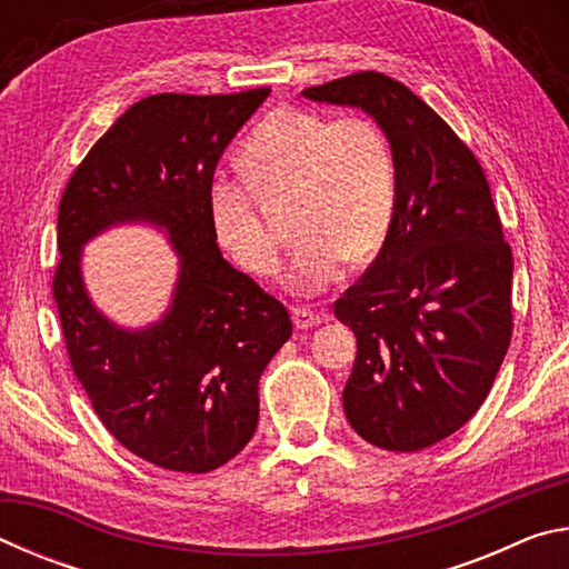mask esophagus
<instances>
[{
  "mask_svg": "<svg viewBox=\"0 0 569 569\" xmlns=\"http://www.w3.org/2000/svg\"><path fill=\"white\" fill-rule=\"evenodd\" d=\"M323 321H329V313L326 311H316L311 306H296L293 308V323L296 329H313Z\"/></svg>",
  "mask_w": 569,
  "mask_h": 569,
  "instance_id": "1",
  "label": "esophagus"
}]
</instances>
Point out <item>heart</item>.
Masks as SVG:
<instances>
[{
	"label": "heart",
	"instance_id": "heart-1",
	"mask_svg": "<svg viewBox=\"0 0 569 569\" xmlns=\"http://www.w3.org/2000/svg\"><path fill=\"white\" fill-rule=\"evenodd\" d=\"M246 180L218 178L210 223L218 243L250 276L281 268V236L263 206L291 196L296 253L288 286L313 293L329 286L343 258L363 263L387 243L397 216L399 172L389 134L369 114L331 120L303 108H278L240 150Z\"/></svg>",
	"mask_w": 569,
	"mask_h": 569
}]
</instances>
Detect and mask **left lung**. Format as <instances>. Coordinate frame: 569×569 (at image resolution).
I'll return each instance as SVG.
<instances>
[{"label": "left lung", "instance_id": "8db88e82", "mask_svg": "<svg viewBox=\"0 0 569 569\" xmlns=\"http://www.w3.org/2000/svg\"><path fill=\"white\" fill-rule=\"evenodd\" d=\"M303 94L356 104L391 140V233L333 303L359 343L343 411L373 447L427 449L475 417L512 341V248L492 190L467 142L393 77L353 72Z\"/></svg>", "mask_w": 569, "mask_h": 569}]
</instances>
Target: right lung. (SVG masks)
Instances as JSON below:
<instances>
[{
  "label": "right lung",
  "instance_id": "obj_1",
  "mask_svg": "<svg viewBox=\"0 0 569 569\" xmlns=\"http://www.w3.org/2000/svg\"><path fill=\"white\" fill-rule=\"evenodd\" d=\"M271 88L160 92L134 102L67 180L57 210L52 296L67 356L104 429L160 469L206 475L258 427V381L291 339L288 308L236 271L216 243L210 188L220 156ZM166 227L181 253L166 320L128 335L93 311L79 246L114 219Z\"/></svg>",
  "mask_w": 569,
  "mask_h": 569
}]
</instances>
